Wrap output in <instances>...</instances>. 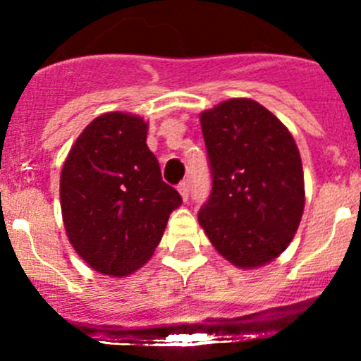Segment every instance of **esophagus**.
Listing matches in <instances>:
<instances>
[{
    "label": "esophagus",
    "mask_w": 361,
    "mask_h": 361,
    "mask_svg": "<svg viewBox=\"0 0 361 361\" xmlns=\"http://www.w3.org/2000/svg\"><path fill=\"white\" fill-rule=\"evenodd\" d=\"M178 190H180L181 197H183V201H188V195H190V185H188V181H181L180 185H178Z\"/></svg>",
    "instance_id": "obj_1"
}]
</instances>
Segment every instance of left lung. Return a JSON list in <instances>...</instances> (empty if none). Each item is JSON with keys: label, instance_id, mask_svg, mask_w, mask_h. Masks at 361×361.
Listing matches in <instances>:
<instances>
[{"label": "left lung", "instance_id": "1", "mask_svg": "<svg viewBox=\"0 0 361 361\" xmlns=\"http://www.w3.org/2000/svg\"><path fill=\"white\" fill-rule=\"evenodd\" d=\"M211 192L199 224L218 253L258 267L292 243L304 211V173L285 126L251 99H228L201 115Z\"/></svg>", "mask_w": 361, "mask_h": 361}]
</instances>
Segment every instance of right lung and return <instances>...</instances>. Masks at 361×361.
Returning a JSON list of instances; mask_svg holds the SVG:
<instances>
[{"instance_id": "obj_1", "label": "right lung", "mask_w": 361, "mask_h": 361, "mask_svg": "<svg viewBox=\"0 0 361 361\" xmlns=\"http://www.w3.org/2000/svg\"><path fill=\"white\" fill-rule=\"evenodd\" d=\"M140 116L111 111L94 118L69 150L61 173V207L69 243L101 274L137 271L181 204L162 181Z\"/></svg>"}]
</instances>
